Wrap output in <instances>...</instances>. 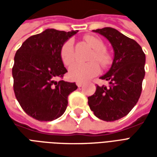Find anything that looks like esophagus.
<instances>
[{"label":"esophagus","instance_id":"1","mask_svg":"<svg viewBox=\"0 0 157 157\" xmlns=\"http://www.w3.org/2000/svg\"><path fill=\"white\" fill-rule=\"evenodd\" d=\"M76 85H77V86H78V87H81V86H83V82H76Z\"/></svg>","mask_w":157,"mask_h":157}]
</instances>
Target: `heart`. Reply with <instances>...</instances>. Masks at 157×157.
Returning <instances> with one entry per match:
<instances>
[{
    "instance_id": "b5f03b06",
    "label": "heart",
    "mask_w": 157,
    "mask_h": 157,
    "mask_svg": "<svg viewBox=\"0 0 157 157\" xmlns=\"http://www.w3.org/2000/svg\"><path fill=\"white\" fill-rule=\"evenodd\" d=\"M86 41L92 47L95 52L92 55L91 60H97L102 66H106L110 61V56L106 51L105 45L98 37L92 35H87L85 37ZM60 56L62 61L65 65H71L75 61V52H74V44L71 39H69L62 45L60 49ZM100 72V66L96 61H91L88 63H76L70 68L69 75L72 80L79 82H86L92 77H94Z\"/></svg>"
}]
</instances>
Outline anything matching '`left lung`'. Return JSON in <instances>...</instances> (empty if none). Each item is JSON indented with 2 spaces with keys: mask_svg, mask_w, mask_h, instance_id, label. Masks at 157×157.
I'll return each mask as SVG.
<instances>
[{
  "mask_svg": "<svg viewBox=\"0 0 157 157\" xmlns=\"http://www.w3.org/2000/svg\"><path fill=\"white\" fill-rule=\"evenodd\" d=\"M108 39L114 52L112 65L100 79L109 86H97L95 93L88 97V105L96 117L115 121L131 111L138 102L145 77V55L134 39L113 28L92 30Z\"/></svg>",
  "mask_w": 157,
  "mask_h": 157,
  "instance_id": "1",
  "label": "left lung"
}]
</instances>
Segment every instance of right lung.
Returning <instances> with one entry per match:
<instances>
[{
	"label": "right lung",
	"mask_w": 157,
	"mask_h": 157,
	"mask_svg": "<svg viewBox=\"0 0 157 157\" xmlns=\"http://www.w3.org/2000/svg\"><path fill=\"white\" fill-rule=\"evenodd\" d=\"M77 32L45 29L26 39L16 53V98L26 113L39 121L59 118L67 108L68 96L77 89L75 82L55 81L67 72L60 56L62 45Z\"/></svg>",
	"instance_id": "1"
}]
</instances>
